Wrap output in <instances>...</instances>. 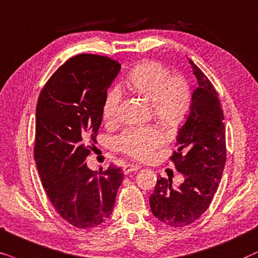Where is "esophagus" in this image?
<instances>
[{
	"instance_id": "obj_1",
	"label": "esophagus",
	"mask_w": 258,
	"mask_h": 258,
	"mask_svg": "<svg viewBox=\"0 0 258 258\" xmlns=\"http://www.w3.org/2000/svg\"><path fill=\"white\" fill-rule=\"evenodd\" d=\"M138 169H139L138 165H135V164H125L122 166V171H123V173H125V174L130 173V172H133V171H137Z\"/></svg>"
}]
</instances>
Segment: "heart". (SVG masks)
Returning a JSON list of instances; mask_svg holds the SVG:
<instances>
[{
    "label": "heart",
    "instance_id": "obj_1",
    "mask_svg": "<svg viewBox=\"0 0 258 258\" xmlns=\"http://www.w3.org/2000/svg\"><path fill=\"white\" fill-rule=\"evenodd\" d=\"M130 91L151 102L153 115L165 128H179L191 109L192 95L188 84L156 61H144L130 72L126 79ZM121 104V93L113 88L106 95L102 115L106 121H115ZM163 133L154 126L135 127L122 132L115 140L116 149L137 159H147L163 143Z\"/></svg>",
    "mask_w": 258,
    "mask_h": 258
}]
</instances>
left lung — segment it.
<instances>
[{"mask_svg": "<svg viewBox=\"0 0 258 258\" xmlns=\"http://www.w3.org/2000/svg\"><path fill=\"white\" fill-rule=\"evenodd\" d=\"M197 78L186 121L177 136L178 150L171 160L184 180L158 177L150 207L158 221L181 228L198 219L210 207L226 160L225 125L222 104L214 85L198 66L188 61Z\"/></svg>", "mask_w": 258, "mask_h": 258, "instance_id": "8db88e82", "label": "left lung"}]
</instances>
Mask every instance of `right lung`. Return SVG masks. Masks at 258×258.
<instances>
[{
	"label": "right lung",
	"instance_id": "obj_1",
	"mask_svg": "<svg viewBox=\"0 0 258 258\" xmlns=\"http://www.w3.org/2000/svg\"><path fill=\"white\" fill-rule=\"evenodd\" d=\"M120 68L107 56L79 54L57 68L37 100V171L57 214L80 229L97 226L112 215L122 181L119 167L109 165L97 174L86 163L89 143H97L107 89Z\"/></svg>",
	"mask_w": 258,
	"mask_h": 258
}]
</instances>
